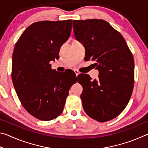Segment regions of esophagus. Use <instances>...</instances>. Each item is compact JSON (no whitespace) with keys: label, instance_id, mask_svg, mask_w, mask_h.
I'll use <instances>...</instances> for the list:
<instances>
[{"label":"esophagus","instance_id":"34e87169","mask_svg":"<svg viewBox=\"0 0 148 148\" xmlns=\"http://www.w3.org/2000/svg\"><path fill=\"white\" fill-rule=\"evenodd\" d=\"M74 72H75V74H76V76L79 74V72L78 71H77V70H74Z\"/></svg>","mask_w":148,"mask_h":148}]
</instances>
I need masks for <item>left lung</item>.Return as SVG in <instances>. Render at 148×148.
I'll list each match as a JSON object with an SVG mask.
<instances>
[{
    "instance_id": "left-lung-1",
    "label": "left lung",
    "mask_w": 148,
    "mask_h": 148,
    "mask_svg": "<svg viewBox=\"0 0 148 148\" xmlns=\"http://www.w3.org/2000/svg\"><path fill=\"white\" fill-rule=\"evenodd\" d=\"M73 28L76 40L86 48L85 59L95 61L99 72L98 80L91 81L87 74L79 76L84 111L97 121H110L123 111L131 99L133 56L120 32L103 19L73 20Z\"/></svg>"
}]
</instances>
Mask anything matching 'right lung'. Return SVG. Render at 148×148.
I'll list each match as a JSON object with an SVG mask.
<instances>
[{
    "label": "right lung",
    "mask_w": 148,
    "mask_h": 148,
    "mask_svg": "<svg viewBox=\"0 0 148 148\" xmlns=\"http://www.w3.org/2000/svg\"><path fill=\"white\" fill-rule=\"evenodd\" d=\"M72 25L71 19L36 22L22 33L14 47L12 79L15 90L25 109L42 121L61 114L69 89L77 82L72 71L61 74L49 64L59 57Z\"/></svg>",
    "instance_id": "1"
}]
</instances>
